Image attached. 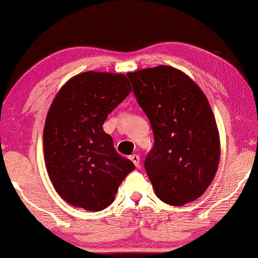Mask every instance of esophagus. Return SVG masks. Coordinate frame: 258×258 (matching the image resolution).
<instances>
[{
  "label": "esophagus",
  "instance_id": "obj_1",
  "mask_svg": "<svg viewBox=\"0 0 258 258\" xmlns=\"http://www.w3.org/2000/svg\"><path fill=\"white\" fill-rule=\"evenodd\" d=\"M130 160L133 161V163H134V165L136 167L139 166L140 165V157L138 154H133V155H130Z\"/></svg>",
  "mask_w": 258,
  "mask_h": 258
}]
</instances>
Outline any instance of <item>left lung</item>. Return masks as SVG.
Instances as JSON below:
<instances>
[{"mask_svg": "<svg viewBox=\"0 0 258 258\" xmlns=\"http://www.w3.org/2000/svg\"><path fill=\"white\" fill-rule=\"evenodd\" d=\"M126 76L153 129L145 168L155 195L173 206L195 201L212 183L220 160L217 122L205 93L170 66Z\"/></svg>", "mask_w": 258, "mask_h": 258, "instance_id": "left-lung-1", "label": "left lung"}]
</instances>
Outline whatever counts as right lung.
Masks as SVG:
<instances>
[{"label":"right lung","mask_w":258,"mask_h":258,"mask_svg":"<svg viewBox=\"0 0 258 258\" xmlns=\"http://www.w3.org/2000/svg\"><path fill=\"white\" fill-rule=\"evenodd\" d=\"M130 92L124 74L91 71L72 78L56 94L44 126V158L53 187L69 205L103 211L135 168L103 129L107 114Z\"/></svg>","instance_id":"1"}]
</instances>
